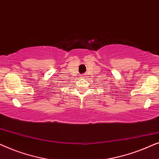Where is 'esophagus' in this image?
<instances>
[{
  "instance_id": "esophagus-1",
  "label": "esophagus",
  "mask_w": 159,
  "mask_h": 159,
  "mask_svg": "<svg viewBox=\"0 0 159 159\" xmlns=\"http://www.w3.org/2000/svg\"><path fill=\"white\" fill-rule=\"evenodd\" d=\"M82 78H86V77H87V76H86L85 75H82Z\"/></svg>"
}]
</instances>
